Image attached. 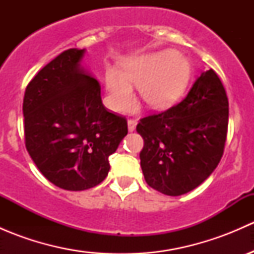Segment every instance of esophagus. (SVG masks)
Here are the masks:
<instances>
[{
	"label": "esophagus",
	"mask_w": 254,
	"mask_h": 254,
	"mask_svg": "<svg viewBox=\"0 0 254 254\" xmlns=\"http://www.w3.org/2000/svg\"><path fill=\"white\" fill-rule=\"evenodd\" d=\"M127 127H129V131L132 132L136 129V122L134 119H129L127 120Z\"/></svg>",
	"instance_id": "obj_1"
}]
</instances>
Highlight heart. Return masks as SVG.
Here are the masks:
<instances>
[{
  "label": "heart",
  "mask_w": 254,
  "mask_h": 254,
  "mask_svg": "<svg viewBox=\"0 0 254 254\" xmlns=\"http://www.w3.org/2000/svg\"><path fill=\"white\" fill-rule=\"evenodd\" d=\"M190 78V65L173 51L130 56L122 63V72L109 67L106 71L107 104L114 112H124L134 103L133 84L152 107H166L176 102Z\"/></svg>",
  "instance_id": "b5f03b06"
}]
</instances>
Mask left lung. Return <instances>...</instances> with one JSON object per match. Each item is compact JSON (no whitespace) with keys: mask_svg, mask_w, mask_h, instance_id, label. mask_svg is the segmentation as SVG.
<instances>
[{"mask_svg":"<svg viewBox=\"0 0 254 254\" xmlns=\"http://www.w3.org/2000/svg\"><path fill=\"white\" fill-rule=\"evenodd\" d=\"M229 99L212 68L201 72L183 101L140 119V165L151 188L166 195L186 194L214 172L224 155Z\"/></svg>","mask_w":254,"mask_h":254,"instance_id":"left-lung-1","label":"left lung"}]
</instances>
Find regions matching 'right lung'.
Wrapping results in <instances>:
<instances>
[{
    "label": "right lung",
    "mask_w": 254,
    "mask_h": 254,
    "mask_svg": "<svg viewBox=\"0 0 254 254\" xmlns=\"http://www.w3.org/2000/svg\"><path fill=\"white\" fill-rule=\"evenodd\" d=\"M84 49H68L28 83L24 141L42 175L65 190L93 188L127 134V118L102 103L101 84L79 67Z\"/></svg>",
    "instance_id": "add662e5"
}]
</instances>
